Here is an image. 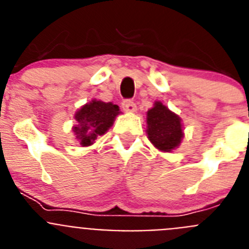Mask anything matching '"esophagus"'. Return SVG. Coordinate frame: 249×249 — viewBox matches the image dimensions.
<instances>
[{"label":"esophagus","instance_id":"1","mask_svg":"<svg viewBox=\"0 0 249 249\" xmlns=\"http://www.w3.org/2000/svg\"><path fill=\"white\" fill-rule=\"evenodd\" d=\"M122 107L124 111L127 112H135L136 109H137V107H136V103L133 102L132 100H124L122 102Z\"/></svg>","mask_w":249,"mask_h":249}]
</instances>
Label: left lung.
Segmentation results:
<instances>
[{"label": "left lung", "mask_w": 249, "mask_h": 249, "mask_svg": "<svg viewBox=\"0 0 249 249\" xmlns=\"http://www.w3.org/2000/svg\"><path fill=\"white\" fill-rule=\"evenodd\" d=\"M147 124L149 141L160 151H172L181 143V120L160 102H156L155 107L147 112Z\"/></svg>", "instance_id": "obj_1"}]
</instances>
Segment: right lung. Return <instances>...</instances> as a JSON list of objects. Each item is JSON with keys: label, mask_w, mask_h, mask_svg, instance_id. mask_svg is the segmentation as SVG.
Listing matches in <instances>:
<instances>
[{"label": "right lung", "mask_w": 249, "mask_h": 249, "mask_svg": "<svg viewBox=\"0 0 249 249\" xmlns=\"http://www.w3.org/2000/svg\"><path fill=\"white\" fill-rule=\"evenodd\" d=\"M118 113L120 108L117 105L93 100L83 106L74 116L77 121L73 127L74 135H77L82 146H89L98 136L105 135Z\"/></svg>", "instance_id": "add662e5"}]
</instances>
